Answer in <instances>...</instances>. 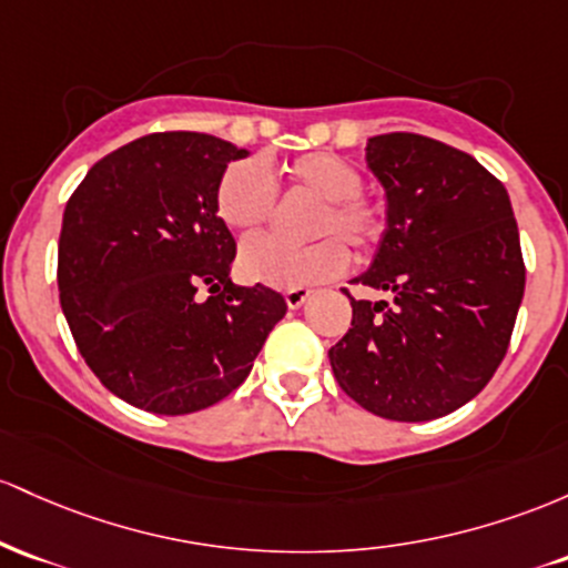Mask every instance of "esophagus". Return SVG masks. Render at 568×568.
I'll return each instance as SVG.
<instances>
[{"label":"esophagus","instance_id":"1","mask_svg":"<svg viewBox=\"0 0 568 568\" xmlns=\"http://www.w3.org/2000/svg\"><path fill=\"white\" fill-rule=\"evenodd\" d=\"M308 295H311L308 290H286L284 292V301H286V305H290L292 311H295V308H301L305 301H308Z\"/></svg>","mask_w":568,"mask_h":568}]
</instances>
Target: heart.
<instances>
[{
  "mask_svg": "<svg viewBox=\"0 0 568 568\" xmlns=\"http://www.w3.org/2000/svg\"><path fill=\"white\" fill-rule=\"evenodd\" d=\"M292 190L318 199L308 220V244L278 239L246 241L239 252V273L252 284L273 290H303L346 271L348 250L356 260L373 257L388 235V209L362 193L365 174L337 152H305L284 163ZM278 190L263 161L241 158L220 174L214 187V212L235 233H257L276 212ZM337 237L342 240L336 241Z\"/></svg>",
  "mask_w": 568,
  "mask_h": 568,
  "instance_id": "1",
  "label": "heart"
}]
</instances>
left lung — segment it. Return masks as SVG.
<instances>
[{
    "label": "left lung",
    "mask_w": 568,
    "mask_h": 568,
    "mask_svg": "<svg viewBox=\"0 0 568 568\" xmlns=\"http://www.w3.org/2000/svg\"><path fill=\"white\" fill-rule=\"evenodd\" d=\"M367 165L386 187L388 235L354 284L329 348L343 392L392 422H432L467 405L505 359L526 265L505 184L467 152L422 133H381Z\"/></svg>",
    "instance_id": "obj_1"
}]
</instances>
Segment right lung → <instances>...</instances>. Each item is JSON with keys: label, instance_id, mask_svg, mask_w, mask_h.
I'll return each instance as SVG.
<instances>
[{"label": "right lung", "instance_id": "add662e5", "mask_svg": "<svg viewBox=\"0 0 568 568\" xmlns=\"http://www.w3.org/2000/svg\"><path fill=\"white\" fill-rule=\"evenodd\" d=\"M244 155L209 133H146L101 158L67 201L63 316L95 378L133 407L184 416L225 399L286 314L276 290L227 276L235 239L214 187Z\"/></svg>", "mask_w": 568, "mask_h": 568}]
</instances>
